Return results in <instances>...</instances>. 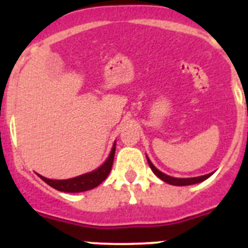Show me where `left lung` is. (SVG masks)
<instances>
[{
  "instance_id": "1",
  "label": "left lung",
  "mask_w": 248,
  "mask_h": 248,
  "mask_svg": "<svg viewBox=\"0 0 248 248\" xmlns=\"http://www.w3.org/2000/svg\"><path fill=\"white\" fill-rule=\"evenodd\" d=\"M146 159H148V164L149 166H150V169L153 170V172H154L155 175H156L159 179H161L163 181H165V183L170 184V185H176V186H186V185H194V184H198V183H201V181L206 180L207 177H210L212 175L211 174H207V175H202V176H198V177H186V179H177V177H172V176H169V175L164 174V172L159 171L156 168H155L154 165H153V163H151L150 160H149V157L146 156Z\"/></svg>"
}]
</instances>
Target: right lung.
I'll use <instances>...</instances> for the list:
<instances>
[{
	"label": "right lung",
	"mask_w": 248,
	"mask_h": 248,
	"mask_svg": "<svg viewBox=\"0 0 248 248\" xmlns=\"http://www.w3.org/2000/svg\"><path fill=\"white\" fill-rule=\"evenodd\" d=\"M114 154H115V144L113 145V149H111L110 154H109V157L107 159V161H105L100 168H98L97 170H94V171L88 172V174L73 177V179H67V180H52V179H47V177L41 176V175H39V177H41L45 183H47L48 185L52 186L53 189L58 190V191H87V190L97 187L98 185H100V184L108 177L109 172H110L111 170V166H113Z\"/></svg>",
	"instance_id": "1"
}]
</instances>
